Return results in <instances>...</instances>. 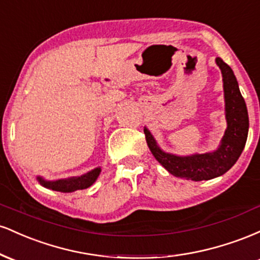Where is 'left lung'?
I'll return each mask as SVG.
<instances>
[{"mask_svg": "<svg viewBox=\"0 0 260 260\" xmlns=\"http://www.w3.org/2000/svg\"><path fill=\"white\" fill-rule=\"evenodd\" d=\"M215 61L222 74L225 113L228 122V128L216 150L188 156H178L166 153L160 149L148 128H144L145 139L151 154L170 174L176 177L192 181H204L219 177L235 165L246 145L249 128L246 103L231 67L220 57H217Z\"/></svg>", "mask_w": 260, "mask_h": 260, "instance_id": "8db88e82", "label": "left lung"}]
</instances>
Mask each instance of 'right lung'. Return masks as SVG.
<instances>
[{"mask_svg":"<svg viewBox=\"0 0 260 260\" xmlns=\"http://www.w3.org/2000/svg\"><path fill=\"white\" fill-rule=\"evenodd\" d=\"M101 172L100 168H96L91 171L86 172V174L78 176V177H68V178H62V180H56V181H47L45 178L38 176L37 180L39 183L45 188H49V189L57 190V192L62 193H71L74 190L78 189H85V188L90 187L96 178L99 177Z\"/></svg>","mask_w":260,"mask_h":260,"instance_id":"right-lung-1","label":"right lung"}]
</instances>
